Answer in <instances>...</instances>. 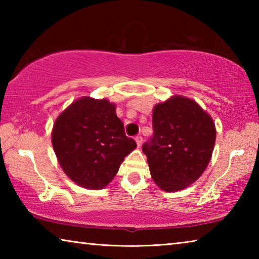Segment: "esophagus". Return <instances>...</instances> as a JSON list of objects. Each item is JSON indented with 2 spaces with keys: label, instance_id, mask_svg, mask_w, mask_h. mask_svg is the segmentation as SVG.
I'll return each mask as SVG.
<instances>
[{
  "label": "esophagus",
  "instance_id": "34e87169",
  "mask_svg": "<svg viewBox=\"0 0 259 259\" xmlns=\"http://www.w3.org/2000/svg\"><path fill=\"white\" fill-rule=\"evenodd\" d=\"M135 140H136V143H137V145H138V147L140 146V145H142V143H143V137H142V136H136V137H135Z\"/></svg>",
  "mask_w": 259,
  "mask_h": 259
}]
</instances>
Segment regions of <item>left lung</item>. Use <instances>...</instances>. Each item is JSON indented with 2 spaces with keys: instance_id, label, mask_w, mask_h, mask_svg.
<instances>
[{
  "instance_id": "left-lung-1",
  "label": "left lung",
  "mask_w": 259,
  "mask_h": 259,
  "mask_svg": "<svg viewBox=\"0 0 259 259\" xmlns=\"http://www.w3.org/2000/svg\"><path fill=\"white\" fill-rule=\"evenodd\" d=\"M153 136L144 143L153 181L176 192L194 183L207 168L216 140L211 117L190 98L175 96L153 109Z\"/></svg>"
}]
</instances>
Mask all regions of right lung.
<instances>
[{
	"label": "right lung",
	"mask_w": 259,
	"mask_h": 259,
	"mask_svg": "<svg viewBox=\"0 0 259 259\" xmlns=\"http://www.w3.org/2000/svg\"><path fill=\"white\" fill-rule=\"evenodd\" d=\"M52 146L64 172L90 190L107 186L137 144L125 136L115 105L83 97L57 117Z\"/></svg>",
	"instance_id": "1"
}]
</instances>
